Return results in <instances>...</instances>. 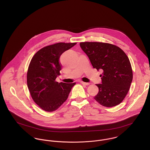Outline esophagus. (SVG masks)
Wrapping results in <instances>:
<instances>
[{
    "label": "esophagus",
    "instance_id": "obj_1",
    "mask_svg": "<svg viewBox=\"0 0 150 150\" xmlns=\"http://www.w3.org/2000/svg\"><path fill=\"white\" fill-rule=\"evenodd\" d=\"M80 83H81L82 84L85 85V86H88V85H89V83H85V82H83V81H81Z\"/></svg>",
    "mask_w": 150,
    "mask_h": 150
}]
</instances>
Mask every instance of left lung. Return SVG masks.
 <instances>
[{
  "label": "left lung",
  "mask_w": 150,
  "mask_h": 150,
  "mask_svg": "<svg viewBox=\"0 0 150 150\" xmlns=\"http://www.w3.org/2000/svg\"><path fill=\"white\" fill-rule=\"evenodd\" d=\"M80 45L93 67L103 71L100 75L102 84H96L99 92L94 99L105 107L119 105L128 93L133 79L128 57L120 47L109 43L82 42Z\"/></svg>",
  "instance_id": "obj_1"
}]
</instances>
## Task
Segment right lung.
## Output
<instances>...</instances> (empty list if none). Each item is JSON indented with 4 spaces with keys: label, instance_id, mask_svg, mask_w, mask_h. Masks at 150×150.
<instances>
[{
    "label": "right lung",
    "instance_id": "obj_1",
    "mask_svg": "<svg viewBox=\"0 0 150 150\" xmlns=\"http://www.w3.org/2000/svg\"><path fill=\"white\" fill-rule=\"evenodd\" d=\"M76 43H58L43 47L33 57L27 72V85L34 102L43 110L51 112L68 98L76 83L57 82L62 65L61 55Z\"/></svg>",
    "mask_w": 150,
    "mask_h": 150
}]
</instances>
